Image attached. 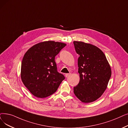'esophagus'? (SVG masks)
<instances>
[{"mask_svg":"<svg viewBox=\"0 0 128 128\" xmlns=\"http://www.w3.org/2000/svg\"><path fill=\"white\" fill-rule=\"evenodd\" d=\"M71 75L70 73H68V74H65V77H68L69 76H70V75Z\"/></svg>","mask_w":128,"mask_h":128,"instance_id":"34e87169","label":"esophagus"}]
</instances>
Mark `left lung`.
<instances>
[{
  "label": "left lung",
  "mask_w": 128,
  "mask_h": 128,
  "mask_svg": "<svg viewBox=\"0 0 128 128\" xmlns=\"http://www.w3.org/2000/svg\"><path fill=\"white\" fill-rule=\"evenodd\" d=\"M78 58L80 82L74 87L75 96L84 103L96 101L107 87L112 70L104 54L95 46L74 41Z\"/></svg>",
  "instance_id": "1"
}]
</instances>
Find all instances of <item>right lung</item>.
Masks as SVG:
<instances>
[{"label": "right lung", "instance_id": "add662e5", "mask_svg": "<svg viewBox=\"0 0 128 128\" xmlns=\"http://www.w3.org/2000/svg\"><path fill=\"white\" fill-rule=\"evenodd\" d=\"M66 46L53 41L42 42L31 47L24 55L21 78L33 95L43 98L52 95L65 79L57 71L55 57Z\"/></svg>", "mask_w": 128, "mask_h": 128}]
</instances>
